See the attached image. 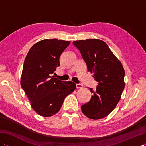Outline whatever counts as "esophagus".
I'll return each mask as SVG.
<instances>
[{
  "instance_id": "obj_1",
  "label": "esophagus",
  "mask_w": 146,
  "mask_h": 146,
  "mask_svg": "<svg viewBox=\"0 0 146 146\" xmlns=\"http://www.w3.org/2000/svg\"><path fill=\"white\" fill-rule=\"evenodd\" d=\"M76 86L77 88H83V85L80 84V83H76Z\"/></svg>"
}]
</instances>
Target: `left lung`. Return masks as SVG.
<instances>
[{"instance_id":"8db88e82","label":"left lung","mask_w":146,"mask_h":146,"mask_svg":"<svg viewBox=\"0 0 146 146\" xmlns=\"http://www.w3.org/2000/svg\"><path fill=\"white\" fill-rule=\"evenodd\" d=\"M87 70L94 73L98 85L89 88L92 95L88 103L82 105L83 113L89 119L98 120L107 116L116 107L124 89L125 71L122 63L100 39H88L73 41Z\"/></svg>"}]
</instances>
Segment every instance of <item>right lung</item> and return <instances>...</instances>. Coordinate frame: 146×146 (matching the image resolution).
<instances>
[{"instance_id":"obj_1","label":"right lung","mask_w":146,"mask_h":146,"mask_svg":"<svg viewBox=\"0 0 146 146\" xmlns=\"http://www.w3.org/2000/svg\"><path fill=\"white\" fill-rule=\"evenodd\" d=\"M70 41L44 39L33 45L27 53L22 71L21 85L37 113L51 117L58 112L64 99L76 88L72 82L51 76L60 66V57Z\"/></svg>"}]
</instances>
